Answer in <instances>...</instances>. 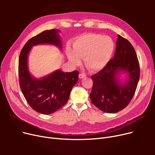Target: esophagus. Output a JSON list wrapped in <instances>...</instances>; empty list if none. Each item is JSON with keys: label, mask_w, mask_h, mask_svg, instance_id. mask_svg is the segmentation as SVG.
<instances>
[{"label": "esophagus", "mask_w": 155, "mask_h": 155, "mask_svg": "<svg viewBox=\"0 0 155 155\" xmlns=\"http://www.w3.org/2000/svg\"><path fill=\"white\" fill-rule=\"evenodd\" d=\"M78 77H79L80 78H83L85 77L86 75H85V74H84V73H80Z\"/></svg>", "instance_id": "1"}]
</instances>
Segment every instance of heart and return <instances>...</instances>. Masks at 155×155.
<instances>
[{"label":"heart","instance_id":"b5f03b06","mask_svg":"<svg viewBox=\"0 0 155 155\" xmlns=\"http://www.w3.org/2000/svg\"><path fill=\"white\" fill-rule=\"evenodd\" d=\"M115 44L107 36L96 33H87L77 37L73 43V49L67 48L69 61L74 65L84 58L86 68L90 71H99L109 61L114 51Z\"/></svg>","mask_w":155,"mask_h":155}]
</instances>
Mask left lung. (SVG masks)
Masks as SVG:
<instances>
[{"label":"left lung","instance_id":"8db88e82","mask_svg":"<svg viewBox=\"0 0 155 155\" xmlns=\"http://www.w3.org/2000/svg\"><path fill=\"white\" fill-rule=\"evenodd\" d=\"M114 58L103 69L92 75V103L100 110L116 113L124 109L132 100L140 76V68L136 53L129 41L118 35ZM128 73L129 80L119 84L116 77L118 72Z\"/></svg>","mask_w":155,"mask_h":155}]
</instances>
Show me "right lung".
Returning a JSON list of instances; mask_svg holds the SVG:
<instances>
[{"label": "right lung", "mask_w": 155, "mask_h": 155, "mask_svg": "<svg viewBox=\"0 0 155 155\" xmlns=\"http://www.w3.org/2000/svg\"><path fill=\"white\" fill-rule=\"evenodd\" d=\"M58 32L46 30L31 38L22 48L19 58V80L21 91L28 104L36 112L50 114L68 100L72 87L77 82L79 72L56 70L41 79L32 77L28 68V55L32 46L51 44L62 48Z\"/></svg>", "instance_id": "right-lung-1"}]
</instances>
